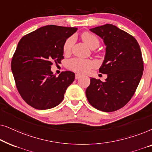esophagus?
I'll return each instance as SVG.
<instances>
[{
  "instance_id": "esophagus-1",
  "label": "esophagus",
  "mask_w": 152,
  "mask_h": 152,
  "mask_svg": "<svg viewBox=\"0 0 152 152\" xmlns=\"http://www.w3.org/2000/svg\"><path fill=\"white\" fill-rule=\"evenodd\" d=\"M81 77H82V75H80V74H76L75 75V79H76V80H78V79H80Z\"/></svg>"
}]
</instances>
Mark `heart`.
I'll use <instances>...</instances> for the list:
<instances>
[{
	"label": "heart",
	"mask_w": 152,
	"mask_h": 152,
	"mask_svg": "<svg viewBox=\"0 0 152 152\" xmlns=\"http://www.w3.org/2000/svg\"><path fill=\"white\" fill-rule=\"evenodd\" d=\"M82 40L90 48H96L99 45V41L97 37L92 33L89 32H84L81 34ZM74 37H70L64 43L63 46V50L65 54H69L71 51L72 45L74 44ZM70 68L75 72H80V73H84L88 72L91 68L94 67V62L88 59H72L69 62Z\"/></svg>",
	"instance_id": "obj_1"
}]
</instances>
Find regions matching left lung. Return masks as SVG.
<instances>
[{"label": "left lung", "instance_id": "obj_1", "mask_svg": "<svg viewBox=\"0 0 152 152\" xmlns=\"http://www.w3.org/2000/svg\"><path fill=\"white\" fill-rule=\"evenodd\" d=\"M103 39L106 54L99 71L107 74L104 82L91 78L86 90L88 102L99 111L112 112L125 106L135 93L144 66L138 41L111 24L90 29Z\"/></svg>", "mask_w": 152, "mask_h": 152}]
</instances>
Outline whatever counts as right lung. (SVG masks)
<instances>
[{
	"label": "right lung",
	"mask_w": 152,
	"mask_h": 152,
	"mask_svg": "<svg viewBox=\"0 0 152 152\" xmlns=\"http://www.w3.org/2000/svg\"><path fill=\"white\" fill-rule=\"evenodd\" d=\"M77 30V28L50 25L25 35L18 42L12 57V71L18 93L32 107L51 109L64 99L75 73L64 71L56 77L51 66L53 62L61 63L64 43Z\"/></svg>",
	"instance_id": "right-lung-1"
}]
</instances>
